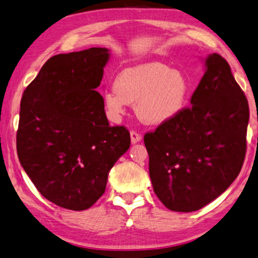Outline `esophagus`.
<instances>
[{"mask_svg":"<svg viewBox=\"0 0 258 258\" xmlns=\"http://www.w3.org/2000/svg\"><path fill=\"white\" fill-rule=\"evenodd\" d=\"M142 135H140V133H138L137 131H131V142H132V144H137V143H139L140 140H142Z\"/></svg>","mask_w":258,"mask_h":258,"instance_id":"34e87169","label":"esophagus"}]
</instances>
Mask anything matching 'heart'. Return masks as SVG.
<instances>
[{"mask_svg":"<svg viewBox=\"0 0 258 258\" xmlns=\"http://www.w3.org/2000/svg\"><path fill=\"white\" fill-rule=\"evenodd\" d=\"M191 94V84L180 71L161 62L127 68L105 94V106L113 118L136 104L138 118L147 125H160L180 114Z\"/></svg>","mask_w":258,"mask_h":258,"instance_id":"b5f03b06","label":"heart"}]
</instances>
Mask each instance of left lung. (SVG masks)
<instances>
[{"label": "left lung", "instance_id": "1", "mask_svg": "<svg viewBox=\"0 0 258 258\" xmlns=\"http://www.w3.org/2000/svg\"><path fill=\"white\" fill-rule=\"evenodd\" d=\"M191 106L144 136L154 194L177 212L202 209L238 176L246 152L249 105L231 68L217 53Z\"/></svg>", "mask_w": 258, "mask_h": 258}]
</instances>
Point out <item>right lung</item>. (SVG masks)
Returning a JSON list of instances; mask_svg holds the SVG:
<instances>
[{
    "mask_svg": "<svg viewBox=\"0 0 258 258\" xmlns=\"http://www.w3.org/2000/svg\"><path fill=\"white\" fill-rule=\"evenodd\" d=\"M107 48L51 56L23 92L16 149L37 191L68 210L91 208L109 170L131 145L125 126H109L100 86Z\"/></svg>",
    "mask_w": 258,
    "mask_h": 258,
    "instance_id": "1",
    "label": "right lung"
}]
</instances>
